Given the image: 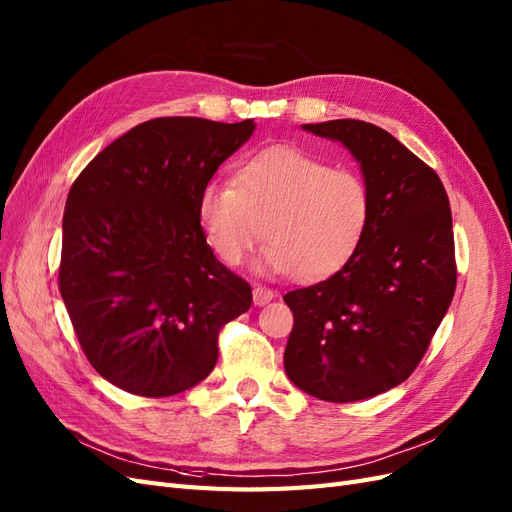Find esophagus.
Here are the masks:
<instances>
[{"instance_id":"1","label":"esophagus","mask_w":512,"mask_h":512,"mask_svg":"<svg viewBox=\"0 0 512 512\" xmlns=\"http://www.w3.org/2000/svg\"><path fill=\"white\" fill-rule=\"evenodd\" d=\"M273 297H275V292H273L271 288H267V286H256V288H254V303H256L258 307L271 303Z\"/></svg>"}]
</instances>
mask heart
Segmentation results:
<instances>
[{
	"label": "heart",
	"instance_id": "1",
	"mask_svg": "<svg viewBox=\"0 0 512 512\" xmlns=\"http://www.w3.org/2000/svg\"><path fill=\"white\" fill-rule=\"evenodd\" d=\"M371 188L352 168L273 147L247 160L232 185L207 183L198 222L224 265L237 267L262 237V262L312 282L344 267L371 222Z\"/></svg>",
	"mask_w": 512,
	"mask_h": 512
}]
</instances>
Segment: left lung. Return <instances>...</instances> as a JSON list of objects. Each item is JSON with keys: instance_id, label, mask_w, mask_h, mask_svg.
<instances>
[{"instance_id": "left-lung-1", "label": "left lung", "mask_w": 512, "mask_h": 512, "mask_svg": "<svg viewBox=\"0 0 512 512\" xmlns=\"http://www.w3.org/2000/svg\"><path fill=\"white\" fill-rule=\"evenodd\" d=\"M339 141L371 188V222L346 265L284 294L292 309L284 367L307 395L350 404L410 378L457 286L453 218L436 170L359 119L307 123Z\"/></svg>"}]
</instances>
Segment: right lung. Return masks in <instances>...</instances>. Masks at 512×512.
Here are the masks:
<instances>
[{"instance_id": "add662e5", "label": "right lung", "mask_w": 512, "mask_h": 512, "mask_svg": "<svg viewBox=\"0 0 512 512\" xmlns=\"http://www.w3.org/2000/svg\"><path fill=\"white\" fill-rule=\"evenodd\" d=\"M256 123L158 117L119 136L72 183L59 292L98 374L143 397L205 380L252 288L213 256L198 196Z\"/></svg>"}]
</instances>
